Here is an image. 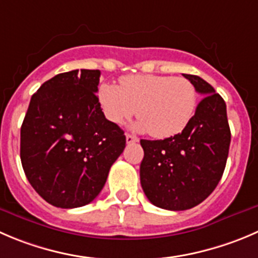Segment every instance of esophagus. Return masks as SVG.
<instances>
[{"mask_svg":"<svg viewBox=\"0 0 258 258\" xmlns=\"http://www.w3.org/2000/svg\"><path fill=\"white\" fill-rule=\"evenodd\" d=\"M126 142L127 144H135V142H139V139L136 136H132V135L127 134L126 135Z\"/></svg>","mask_w":258,"mask_h":258,"instance_id":"obj_1","label":"esophagus"}]
</instances>
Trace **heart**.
Returning <instances> with one entry per match:
<instances>
[{"label": "heart", "instance_id": "1", "mask_svg": "<svg viewBox=\"0 0 258 258\" xmlns=\"http://www.w3.org/2000/svg\"><path fill=\"white\" fill-rule=\"evenodd\" d=\"M98 99L112 123L121 124L137 113L140 119L135 128L150 132L155 139L181 134L191 122L198 104L191 82L181 77L155 74L122 77L119 86L101 84Z\"/></svg>", "mask_w": 258, "mask_h": 258}]
</instances>
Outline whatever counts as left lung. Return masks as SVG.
Wrapping results in <instances>:
<instances>
[{
  "mask_svg": "<svg viewBox=\"0 0 258 258\" xmlns=\"http://www.w3.org/2000/svg\"><path fill=\"white\" fill-rule=\"evenodd\" d=\"M203 97L189 126L165 140H141L140 180L147 199L167 211H186L208 198L218 185L228 157L231 130L227 107L213 87L184 74Z\"/></svg>",
  "mask_w": 258,
  "mask_h": 258,
  "instance_id": "left-lung-1",
  "label": "left lung"
}]
</instances>
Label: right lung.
I'll return each mask as SVG.
<instances>
[{
  "mask_svg": "<svg viewBox=\"0 0 258 258\" xmlns=\"http://www.w3.org/2000/svg\"><path fill=\"white\" fill-rule=\"evenodd\" d=\"M99 77L89 69L57 74L31 97L22 122L25 175L54 207L78 208L94 201L126 146L124 132L102 112Z\"/></svg>",
  "mask_w": 258,
  "mask_h": 258,
  "instance_id": "obj_1",
  "label": "right lung"
}]
</instances>
